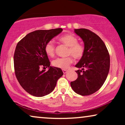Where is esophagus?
Instances as JSON below:
<instances>
[{"label": "esophagus", "mask_w": 125, "mask_h": 125, "mask_svg": "<svg viewBox=\"0 0 125 125\" xmlns=\"http://www.w3.org/2000/svg\"><path fill=\"white\" fill-rule=\"evenodd\" d=\"M67 70H66V69H62V72H63V73H64V74H65V73L67 72Z\"/></svg>", "instance_id": "34e87169"}]
</instances>
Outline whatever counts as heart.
I'll return each instance as SVG.
<instances>
[{
	"mask_svg": "<svg viewBox=\"0 0 125 125\" xmlns=\"http://www.w3.org/2000/svg\"><path fill=\"white\" fill-rule=\"evenodd\" d=\"M60 42L69 47L68 54H71L76 60H80L84 55L85 47L83 44L78 42V39L73 34L68 33L61 36ZM45 53L49 57H53L55 53V47L52 42H48L44 47ZM73 59L71 56L66 57H59L52 61V65L54 67L65 69L73 62Z\"/></svg>",
	"mask_w": 125,
	"mask_h": 125,
	"instance_id": "1",
	"label": "heart"
}]
</instances>
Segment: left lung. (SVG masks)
<instances>
[{
    "label": "left lung",
    "instance_id": "left-lung-1",
    "mask_svg": "<svg viewBox=\"0 0 125 125\" xmlns=\"http://www.w3.org/2000/svg\"><path fill=\"white\" fill-rule=\"evenodd\" d=\"M74 32L83 39L84 55L76 67L78 77L71 82L74 92L81 95H88L101 88L106 79L110 69V56L105 43L98 35L85 28L75 29Z\"/></svg>",
    "mask_w": 125,
    "mask_h": 125
}]
</instances>
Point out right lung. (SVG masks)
Masks as SVG:
<instances>
[{
	"instance_id": "add662e5",
	"label": "right lung",
	"mask_w": 125,
	"mask_h": 125,
	"mask_svg": "<svg viewBox=\"0 0 125 125\" xmlns=\"http://www.w3.org/2000/svg\"><path fill=\"white\" fill-rule=\"evenodd\" d=\"M62 31V28L35 31L17 44L13 57L15 75L22 88L33 96L51 93L63 75L60 68L50 66L44 51L45 44ZM46 67L49 68L47 71L41 70Z\"/></svg>"
}]
</instances>
